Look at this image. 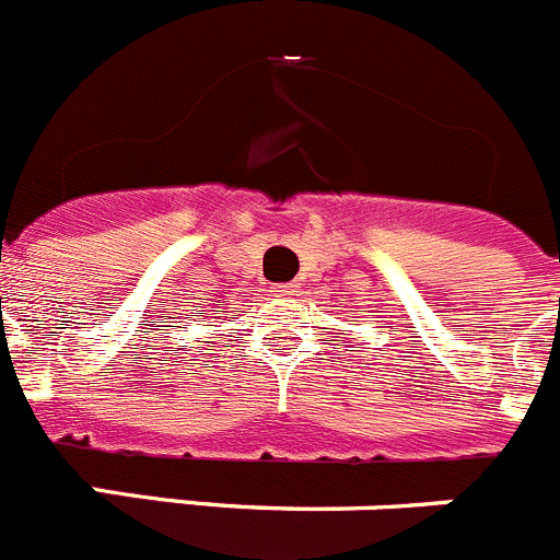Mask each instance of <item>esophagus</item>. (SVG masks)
<instances>
[{"label":"esophagus","mask_w":560,"mask_h":560,"mask_svg":"<svg viewBox=\"0 0 560 560\" xmlns=\"http://www.w3.org/2000/svg\"><path fill=\"white\" fill-rule=\"evenodd\" d=\"M273 295H279V299H292V295H295V284H273Z\"/></svg>","instance_id":"obj_1"}]
</instances>
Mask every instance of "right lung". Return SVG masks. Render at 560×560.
Masks as SVG:
<instances>
[{"label":"right lung","mask_w":560,"mask_h":560,"mask_svg":"<svg viewBox=\"0 0 560 560\" xmlns=\"http://www.w3.org/2000/svg\"><path fill=\"white\" fill-rule=\"evenodd\" d=\"M200 315H203V312H200Z\"/></svg>","instance_id":"obj_1"}]
</instances>
